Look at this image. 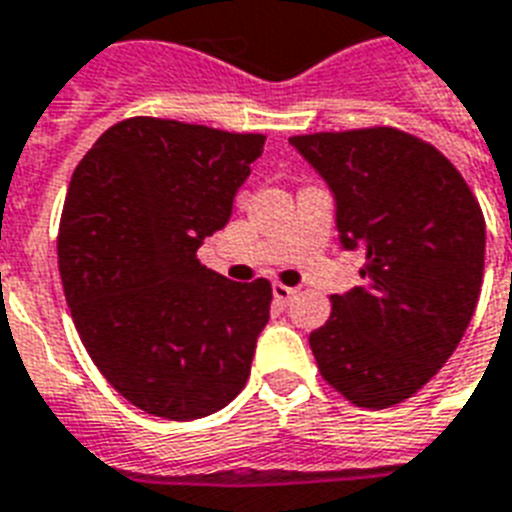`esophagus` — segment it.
I'll return each instance as SVG.
<instances>
[{
  "label": "esophagus",
  "mask_w": 512,
  "mask_h": 512,
  "mask_svg": "<svg viewBox=\"0 0 512 512\" xmlns=\"http://www.w3.org/2000/svg\"><path fill=\"white\" fill-rule=\"evenodd\" d=\"M273 297H276V300H279V303H292V300H295L297 297V289H292V287H284V284H279V281H276V284H273Z\"/></svg>",
  "instance_id": "34e87169"
}]
</instances>
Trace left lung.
<instances>
[{
	"label": "left lung",
	"instance_id": "obj_1",
	"mask_svg": "<svg viewBox=\"0 0 512 512\" xmlns=\"http://www.w3.org/2000/svg\"><path fill=\"white\" fill-rule=\"evenodd\" d=\"M289 146L327 183L340 247L366 257L364 284L332 295V316L308 337L316 364L353 404H401L446 364L473 319L481 207L452 162L406 132H319Z\"/></svg>",
	"mask_w": 512,
	"mask_h": 512
}]
</instances>
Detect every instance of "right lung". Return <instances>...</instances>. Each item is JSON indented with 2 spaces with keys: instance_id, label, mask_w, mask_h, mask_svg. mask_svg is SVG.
Here are the masks:
<instances>
[{
  "instance_id": "1",
  "label": "right lung",
  "mask_w": 512,
  "mask_h": 512,
  "mask_svg": "<svg viewBox=\"0 0 512 512\" xmlns=\"http://www.w3.org/2000/svg\"><path fill=\"white\" fill-rule=\"evenodd\" d=\"M233 135L154 116L114 124L68 185L58 268L68 308L100 374L164 420H199L239 396L271 284H239L199 263L263 154Z\"/></svg>"
}]
</instances>
